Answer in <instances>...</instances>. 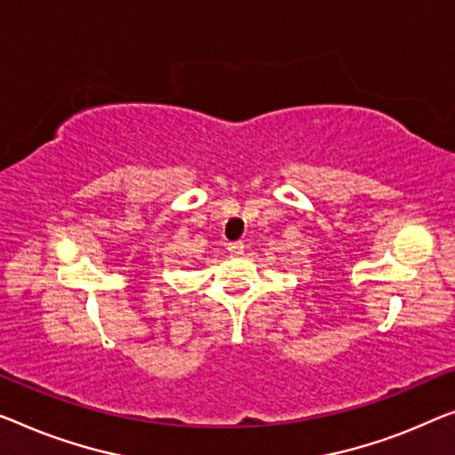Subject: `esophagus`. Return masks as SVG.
I'll use <instances>...</instances> for the list:
<instances>
[{"instance_id": "1", "label": "esophagus", "mask_w": 455, "mask_h": 455, "mask_svg": "<svg viewBox=\"0 0 455 455\" xmlns=\"http://www.w3.org/2000/svg\"><path fill=\"white\" fill-rule=\"evenodd\" d=\"M243 251H245V245H243L241 241L228 243V253H230V255H243Z\"/></svg>"}]
</instances>
